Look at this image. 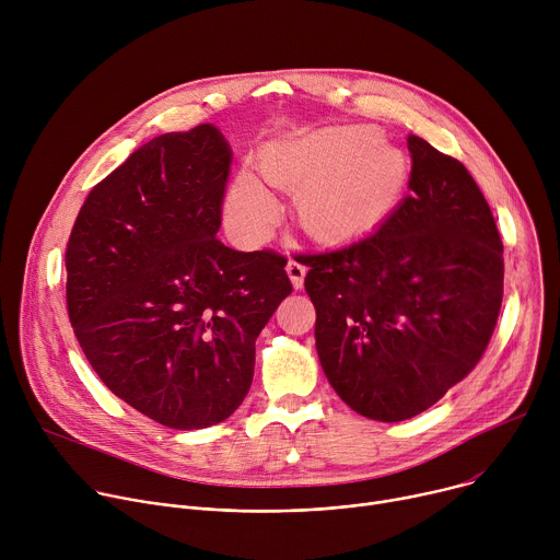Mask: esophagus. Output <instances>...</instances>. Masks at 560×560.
<instances>
[{"instance_id": "obj_1", "label": "esophagus", "mask_w": 560, "mask_h": 560, "mask_svg": "<svg viewBox=\"0 0 560 560\" xmlns=\"http://www.w3.org/2000/svg\"><path fill=\"white\" fill-rule=\"evenodd\" d=\"M285 272H288V277H290V281H292V288H294V290H301L307 268L301 266L299 261H290V264L285 266Z\"/></svg>"}]
</instances>
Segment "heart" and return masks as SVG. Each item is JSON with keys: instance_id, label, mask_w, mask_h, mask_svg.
Segmentation results:
<instances>
[{"instance_id": "1", "label": "heart", "mask_w": 560, "mask_h": 560, "mask_svg": "<svg viewBox=\"0 0 560 560\" xmlns=\"http://www.w3.org/2000/svg\"><path fill=\"white\" fill-rule=\"evenodd\" d=\"M257 168L266 184L294 192V217L316 242H350L376 228L404 195L406 152L383 141L374 126H326L270 139ZM279 203L248 171L238 173L228 199L230 228L266 242L279 221Z\"/></svg>"}]
</instances>
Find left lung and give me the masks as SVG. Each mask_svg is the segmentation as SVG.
<instances>
[{"mask_svg": "<svg viewBox=\"0 0 560 560\" xmlns=\"http://www.w3.org/2000/svg\"><path fill=\"white\" fill-rule=\"evenodd\" d=\"M410 195L376 232L305 257L316 352L361 417L412 419L481 361L503 301V242L467 168L410 135Z\"/></svg>", "mask_w": 560, "mask_h": 560, "instance_id": "left-lung-1", "label": "left lung"}]
</instances>
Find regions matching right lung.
Masks as SVG:
<instances>
[{
  "label": "right lung",
  "instance_id": "1",
  "mask_svg": "<svg viewBox=\"0 0 560 560\" xmlns=\"http://www.w3.org/2000/svg\"><path fill=\"white\" fill-rule=\"evenodd\" d=\"M230 164L212 124L159 135L91 190L66 246L68 316L89 363L173 430L242 406L255 341L292 292L285 257L217 238Z\"/></svg>",
  "mask_w": 560,
  "mask_h": 560
}]
</instances>
